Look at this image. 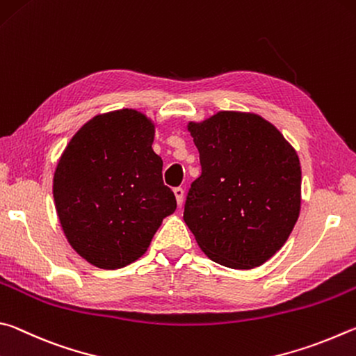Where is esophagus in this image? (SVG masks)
Masks as SVG:
<instances>
[{"mask_svg":"<svg viewBox=\"0 0 356 356\" xmlns=\"http://www.w3.org/2000/svg\"><path fill=\"white\" fill-rule=\"evenodd\" d=\"M173 194H175V197H177V203L181 204L183 198H184V189L183 188H175Z\"/></svg>","mask_w":356,"mask_h":356,"instance_id":"obj_1","label":"esophagus"}]
</instances>
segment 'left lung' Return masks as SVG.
<instances>
[{"instance_id":"left-lung-1","label":"left lung","mask_w":356,"mask_h":356,"mask_svg":"<svg viewBox=\"0 0 356 356\" xmlns=\"http://www.w3.org/2000/svg\"><path fill=\"white\" fill-rule=\"evenodd\" d=\"M188 129L202 175L186 197V225L217 264H264L288 241L300 213L296 149L272 123L247 112H217Z\"/></svg>"}]
</instances>
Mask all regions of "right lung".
Masks as SVG:
<instances>
[{
	"instance_id": "1",
	"label": "right lung",
	"mask_w": 356,
	"mask_h": 356,
	"mask_svg": "<svg viewBox=\"0 0 356 356\" xmlns=\"http://www.w3.org/2000/svg\"><path fill=\"white\" fill-rule=\"evenodd\" d=\"M154 124L134 109L97 115L68 142L53 197L70 245L99 269L140 258L164 217L177 209L153 152Z\"/></svg>"
}]
</instances>
